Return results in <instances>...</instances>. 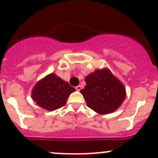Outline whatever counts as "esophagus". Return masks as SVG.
<instances>
[{"label": "esophagus", "instance_id": "obj_1", "mask_svg": "<svg viewBox=\"0 0 158 158\" xmlns=\"http://www.w3.org/2000/svg\"><path fill=\"white\" fill-rule=\"evenodd\" d=\"M82 85H77V86L76 87V90H77V91H80L81 89H82Z\"/></svg>", "mask_w": 158, "mask_h": 158}]
</instances>
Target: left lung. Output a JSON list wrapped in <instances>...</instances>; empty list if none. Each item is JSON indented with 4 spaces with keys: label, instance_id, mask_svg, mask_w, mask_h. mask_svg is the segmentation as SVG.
I'll return each mask as SVG.
<instances>
[{
    "label": "left lung",
    "instance_id": "obj_1",
    "mask_svg": "<svg viewBox=\"0 0 158 158\" xmlns=\"http://www.w3.org/2000/svg\"><path fill=\"white\" fill-rule=\"evenodd\" d=\"M85 88L81 89L88 107L100 114L116 111L126 97L123 83L108 68L97 69L85 78Z\"/></svg>",
    "mask_w": 158,
    "mask_h": 158
}]
</instances>
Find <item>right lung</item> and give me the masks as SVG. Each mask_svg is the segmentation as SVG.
I'll list each match as a JSON object with an SVG mask.
<instances>
[{
  "mask_svg": "<svg viewBox=\"0 0 158 158\" xmlns=\"http://www.w3.org/2000/svg\"><path fill=\"white\" fill-rule=\"evenodd\" d=\"M76 89L55 73H50L38 81L31 92L36 104L47 111H54L66 105L71 93Z\"/></svg>",
  "mask_w": 158,
  "mask_h": 158,
  "instance_id": "add662e5",
  "label": "right lung"
}]
</instances>
